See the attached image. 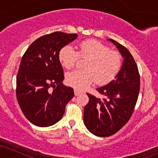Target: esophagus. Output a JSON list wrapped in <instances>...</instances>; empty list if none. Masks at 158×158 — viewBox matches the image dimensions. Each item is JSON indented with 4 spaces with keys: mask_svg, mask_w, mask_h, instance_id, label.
Returning <instances> with one entry per match:
<instances>
[{
    "mask_svg": "<svg viewBox=\"0 0 158 158\" xmlns=\"http://www.w3.org/2000/svg\"><path fill=\"white\" fill-rule=\"evenodd\" d=\"M81 94V91H80V90L77 89H74V94H75V96H78Z\"/></svg>",
    "mask_w": 158,
    "mask_h": 158,
    "instance_id": "obj_1",
    "label": "esophagus"
}]
</instances>
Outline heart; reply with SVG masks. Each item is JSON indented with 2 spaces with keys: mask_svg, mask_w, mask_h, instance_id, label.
<instances>
[{
  "mask_svg": "<svg viewBox=\"0 0 158 158\" xmlns=\"http://www.w3.org/2000/svg\"><path fill=\"white\" fill-rule=\"evenodd\" d=\"M79 56L88 59L84 64L85 70H74L66 74L67 84L77 89H83L94 81L97 85L108 84L117 77L122 68L120 54L94 39L79 43L78 52L70 45L63 47L59 52V59L64 68L69 69L75 65Z\"/></svg>",
  "mask_w": 158,
  "mask_h": 158,
  "instance_id": "1",
  "label": "heart"
}]
</instances>
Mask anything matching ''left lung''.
I'll list each match as a JSON object with an SVG mask.
<instances>
[{"label": "left lung", "mask_w": 158, "mask_h": 158, "mask_svg": "<svg viewBox=\"0 0 158 158\" xmlns=\"http://www.w3.org/2000/svg\"><path fill=\"white\" fill-rule=\"evenodd\" d=\"M124 59L115 79L97 88L103 99L90 94L84 109V123L88 131L98 137H109L122 128L133 114L139 90V74L133 56L128 50L113 39Z\"/></svg>", "instance_id": "obj_1"}]
</instances>
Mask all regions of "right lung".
<instances>
[{"label":"right lung","mask_w":158,"mask_h":158,"mask_svg":"<svg viewBox=\"0 0 158 158\" xmlns=\"http://www.w3.org/2000/svg\"><path fill=\"white\" fill-rule=\"evenodd\" d=\"M77 37L62 32L48 34L33 41L23 54L16 78V97L23 114L35 126L48 127L59 122L73 97V88L62 84L59 52Z\"/></svg>","instance_id":"add662e5"}]
</instances>
